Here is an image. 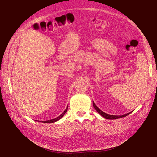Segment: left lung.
<instances>
[{
  "instance_id": "obj_1",
  "label": "left lung",
  "mask_w": 157,
  "mask_h": 157,
  "mask_svg": "<svg viewBox=\"0 0 157 157\" xmlns=\"http://www.w3.org/2000/svg\"><path fill=\"white\" fill-rule=\"evenodd\" d=\"M93 105H94V107L95 109L98 113H99L102 117H104V118H105V119H108V120H115V119H118V118L125 117L127 116V115H128L129 114H130L132 112V111H131V112H130V113H127V114H125L120 115V116H118V115H111V114H107V113L103 112L102 111H101V110L99 108H98V107L95 105V104L94 103V101H93Z\"/></svg>"
}]
</instances>
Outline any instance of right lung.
<instances>
[{
	"mask_svg": "<svg viewBox=\"0 0 157 157\" xmlns=\"http://www.w3.org/2000/svg\"><path fill=\"white\" fill-rule=\"evenodd\" d=\"M67 109H68V105H67V108H66V109L60 115L59 117H56V118H54V119H52V120H46V121H40V122H42V123H54V122H56V121H59V120H60L62 117H63V115L65 114V113L67 112Z\"/></svg>",
	"mask_w": 157,
	"mask_h": 157,
	"instance_id": "1",
	"label": "right lung"
}]
</instances>
